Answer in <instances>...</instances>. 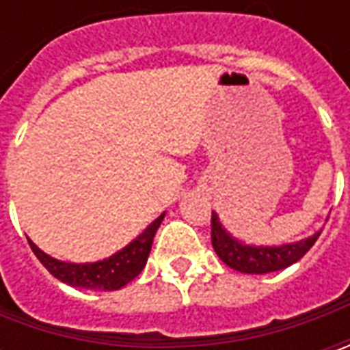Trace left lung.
Returning <instances> with one entry per match:
<instances>
[{
	"mask_svg": "<svg viewBox=\"0 0 350 350\" xmlns=\"http://www.w3.org/2000/svg\"><path fill=\"white\" fill-rule=\"evenodd\" d=\"M210 226H212V247L218 253V257L234 271L247 275H265V273L286 269L292 262L300 261L319 237V234H314L304 241L288 243L282 247H251L234 239L224 230L216 212H212Z\"/></svg>",
	"mask_w": 350,
	"mask_h": 350,
	"instance_id": "obj_1",
	"label": "left lung"
}]
</instances>
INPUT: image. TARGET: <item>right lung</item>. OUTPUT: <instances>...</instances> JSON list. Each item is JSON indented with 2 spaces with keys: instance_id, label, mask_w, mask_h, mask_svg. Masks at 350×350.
<instances>
[{
  "instance_id": "add662e5",
  "label": "right lung",
  "mask_w": 350,
  "mask_h": 350,
  "mask_svg": "<svg viewBox=\"0 0 350 350\" xmlns=\"http://www.w3.org/2000/svg\"><path fill=\"white\" fill-rule=\"evenodd\" d=\"M163 216L165 214H161L154 224H150L144 230V234L138 235L122 251H118L113 257L99 262H85V265L62 262L48 257L46 253L36 247L31 239H29V245L36 255V259L46 267L48 273L70 286L85 290H118L128 284L130 280H134L142 273V269L146 267L150 249L154 243V235L163 220Z\"/></svg>"
}]
</instances>
